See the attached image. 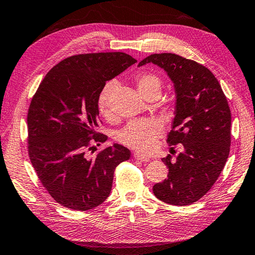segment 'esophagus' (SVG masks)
<instances>
[{"label": "esophagus", "mask_w": 255, "mask_h": 255, "mask_svg": "<svg viewBox=\"0 0 255 255\" xmlns=\"http://www.w3.org/2000/svg\"><path fill=\"white\" fill-rule=\"evenodd\" d=\"M133 158L136 159V160H139V161H142V162H149L150 161V159L142 156V154H140L139 152H134L133 153Z\"/></svg>", "instance_id": "1"}]
</instances>
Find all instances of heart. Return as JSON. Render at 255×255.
<instances>
[{
	"label": "heart",
	"instance_id": "1",
	"mask_svg": "<svg viewBox=\"0 0 255 255\" xmlns=\"http://www.w3.org/2000/svg\"><path fill=\"white\" fill-rule=\"evenodd\" d=\"M137 89L146 98L151 93H160L161 81L157 75L148 72H141L134 77ZM116 84L108 83L103 88L98 99V109L106 119H111L112 113V98ZM163 131L162 124L154 118L137 119L129 123L117 134V139L125 146L143 153L151 151L157 139L161 136Z\"/></svg>",
	"mask_w": 255,
	"mask_h": 255
}]
</instances>
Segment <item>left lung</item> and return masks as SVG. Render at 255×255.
I'll return each mask as SVG.
<instances>
[{"mask_svg":"<svg viewBox=\"0 0 255 255\" xmlns=\"http://www.w3.org/2000/svg\"><path fill=\"white\" fill-rule=\"evenodd\" d=\"M153 63L163 68L176 89V116L167 143H182L176 159L162 158L167 179L156 183L153 194L172 206H188L206 194L223 170L230 152L231 111L210 69L172 53L151 54L139 66Z\"/></svg>","mask_w":255,"mask_h":255,"instance_id":"left-lung-1","label":"left lung"}]
</instances>
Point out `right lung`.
Here are the masks:
<instances>
[{"label": "right lung", "instance_id": "add662e5", "mask_svg": "<svg viewBox=\"0 0 255 255\" xmlns=\"http://www.w3.org/2000/svg\"><path fill=\"white\" fill-rule=\"evenodd\" d=\"M137 61L123 52L77 54L49 71L27 112L28 156L42 186L57 203L75 211L102 204L112 191L115 169L129 149L97 132L98 99L107 81Z\"/></svg>", "mask_w": 255, "mask_h": 255}]
</instances>
